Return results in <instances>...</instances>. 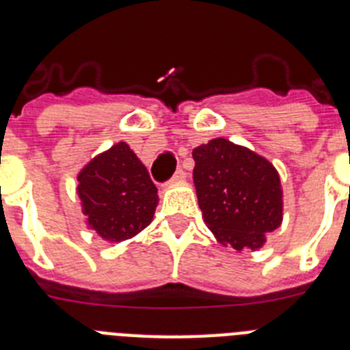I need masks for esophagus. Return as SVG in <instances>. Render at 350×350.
Returning a JSON list of instances; mask_svg holds the SVG:
<instances>
[{"label":"esophagus","instance_id":"34e87169","mask_svg":"<svg viewBox=\"0 0 350 350\" xmlns=\"http://www.w3.org/2000/svg\"><path fill=\"white\" fill-rule=\"evenodd\" d=\"M185 178V172L182 168H178L177 172L173 173V177H172V182H182Z\"/></svg>","mask_w":350,"mask_h":350}]
</instances>
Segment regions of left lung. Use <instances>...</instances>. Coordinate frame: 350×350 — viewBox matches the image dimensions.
Listing matches in <instances>:
<instances>
[{
    "label": "left lung",
    "instance_id": "8db88e82",
    "mask_svg": "<svg viewBox=\"0 0 350 350\" xmlns=\"http://www.w3.org/2000/svg\"><path fill=\"white\" fill-rule=\"evenodd\" d=\"M198 205L221 243L256 250L282 222V189L270 161L215 138L193 150Z\"/></svg>",
    "mask_w": 350,
    "mask_h": 350
}]
</instances>
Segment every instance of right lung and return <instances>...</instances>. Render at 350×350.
<instances>
[{"label": "right lung", "mask_w": 350, "mask_h": 350, "mask_svg": "<svg viewBox=\"0 0 350 350\" xmlns=\"http://www.w3.org/2000/svg\"><path fill=\"white\" fill-rule=\"evenodd\" d=\"M79 196L91 230L122 242L150 224L157 187L128 144L120 142L79 173Z\"/></svg>", "instance_id": "right-lung-1"}]
</instances>
